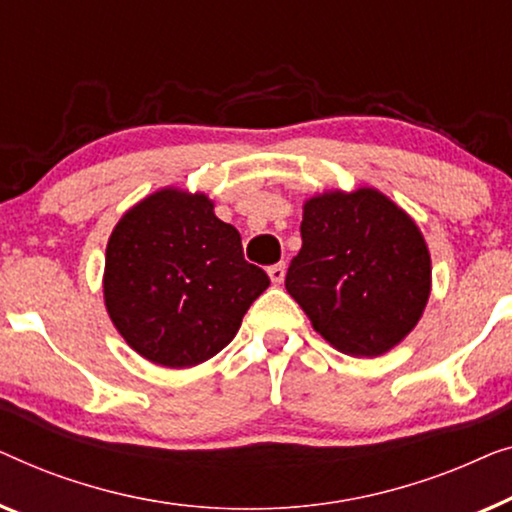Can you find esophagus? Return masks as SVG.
Instances as JSON below:
<instances>
[{
    "mask_svg": "<svg viewBox=\"0 0 512 512\" xmlns=\"http://www.w3.org/2000/svg\"><path fill=\"white\" fill-rule=\"evenodd\" d=\"M269 278H271V283H273V285H280V283H283V278H285V264H283V262H278V264L269 266Z\"/></svg>",
    "mask_w": 512,
    "mask_h": 512,
    "instance_id": "1",
    "label": "esophagus"
}]
</instances>
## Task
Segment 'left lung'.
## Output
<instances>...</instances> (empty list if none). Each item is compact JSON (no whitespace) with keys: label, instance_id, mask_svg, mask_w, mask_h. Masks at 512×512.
<instances>
[{"label":"left lung","instance_id":"8db88e82","mask_svg":"<svg viewBox=\"0 0 512 512\" xmlns=\"http://www.w3.org/2000/svg\"><path fill=\"white\" fill-rule=\"evenodd\" d=\"M301 250L285 287L315 331L352 357H378L417 325L431 290L420 229L371 187L304 206Z\"/></svg>","mask_w":512,"mask_h":512}]
</instances>
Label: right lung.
<instances>
[{
    "label": "right lung",
    "mask_w": 512,
    "mask_h": 512,
    "mask_svg": "<svg viewBox=\"0 0 512 512\" xmlns=\"http://www.w3.org/2000/svg\"><path fill=\"white\" fill-rule=\"evenodd\" d=\"M269 283L204 194H150L122 215L106 246L113 325L141 357L169 369L218 355Z\"/></svg>",
    "instance_id": "add662e5"
}]
</instances>
